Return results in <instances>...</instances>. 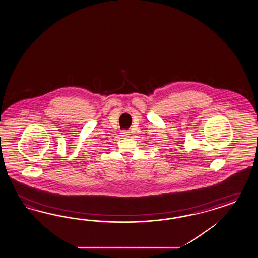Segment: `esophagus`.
I'll return each mask as SVG.
<instances>
[{
  "label": "esophagus",
  "mask_w": 258,
  "mask_h": 258,
  "mask_svg": "<svg viewBox=\"0 0 258 258\" xmlns=\"http://www.w3.org/2000/svg\"><path fill=\"white\" fill-rule=\"evenodd\" d=\"M120 136H122L123 138H127V137H129L130 136V132H128V131H125V130H123V131H121L120 132Z\"/></svg>",
  "instance_id": "obj_1"
}]
</instances>
